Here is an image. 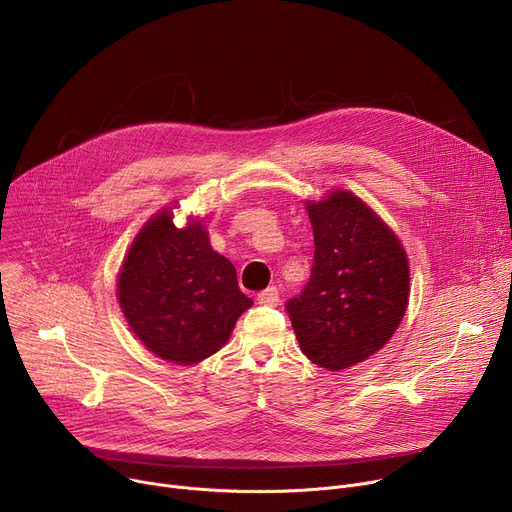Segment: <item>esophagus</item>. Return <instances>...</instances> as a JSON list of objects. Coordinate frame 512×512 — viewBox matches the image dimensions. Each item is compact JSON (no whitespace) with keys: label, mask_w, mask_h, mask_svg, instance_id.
<instances>
[{"label":"esophagus","mask_w":512,"mask_h":512,"mask_svg":"<svg viewBox=\"0 0 512 512\" xmlns=\"http://www.w3.org/2000/svg\"><path fill=\"white\" fill-rule=\"evenodd\" d=\"M257 300H259V304H263V306H276V304L280 302V292H278V288L271 286V288L259 292Z\"/></svg>","instance_id":"1"}]
</instances>
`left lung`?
Returning a JSON list of instances; mask_svg holds the SVG:
<instances>
[{"mask_svg":"<svg viewBox=\"0 0 512 512\" xmlns=\"http://www.w3.org/2000/svg\"><path fill=\"white\" fill-rule=\"evenodd\" d=\"M315 265L298 298L286 302L302 354L339 372L377 354L410 302V263L399 236L346 189L306 201Z\"/></svg>","mask_w":512,"mask_h":512,"instance_id":"8db88e82","label":"left lung"}]
</instances>
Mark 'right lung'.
<instances>
[{"label":"right lung","instance_id":"right-lung-1","mask_svg":"<svg viewBox=\"0 0 512 512\" xmlns=\"http://www.w3.org/2000/svg\"><path fill=\"white\" fill-rule=\"evenodd\" d=\"M177 206L135 234L117 276V300L135 337L158 358L191 366L226 346L236 319L253 306L234 265L210 245L203 220L175 226Z\"/></svg>","mask_w":512,"mask_h":512}]
</instances>
